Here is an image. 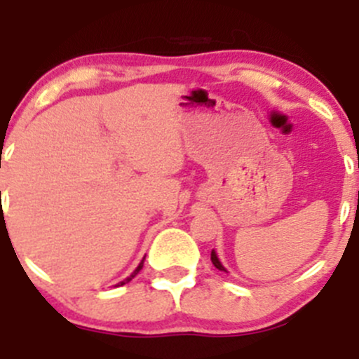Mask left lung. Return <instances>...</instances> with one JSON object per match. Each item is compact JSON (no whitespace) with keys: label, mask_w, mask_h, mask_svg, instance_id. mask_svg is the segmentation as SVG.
<instances>
[{"label":"left lung","mask_w":359,"mask_h":359,"mask_svg":"<svg viewBox=\"0 0 359 359\" xmlns=\"http://www.w3.org/2000/svg\"><path fill=\"white\" fill-rule=\"evenodd\" d=\"M211 262H212V265L216 266L217 270H221V271H226V273H228V270L224 269V266H222V263L219 262V258H217V255H216V251H211Z\"/></svg>","instance_id":"left-lung-1"}]
</instances>
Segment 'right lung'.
<instances>
[{
	"instance_id": "add662e5",
	"label": "right lung",
	"mask_w": 359,
	"mask_h": 359,
	"mask_svg": "<svg viewBox=\"0 0 359 359\" xmlns=\"http://www.w3.org/2000/svg\"><path fill=\"white\" fill-rule=\"evenodd\" d=\"M143 259H145V258H143ZM143 259H142V262H140V265L137 266V269H135V271H133V273H131V275H130V277H126L125 280H123V282H119L116 287H121V285H125V283H128V282H130V280H131V278H135V277H137V275H138V271L143 269Z\"/></svg>"
}]
</instances>
